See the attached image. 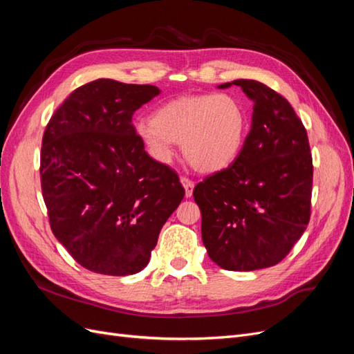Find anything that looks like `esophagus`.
Here are the masks:
<instances>
[{"mask_svg": "<svg viewBox=\"0 0 354 354\" xmlns=\"http://www.w3.org/2000/svg\"><path fill=\"white\" fill-rule=\"evenodd\" d=\"M180 181H181V185L185 186L186 196H187V198H190L192 195H194V187H195V183H194V181H192L190 178H187V177H181V178H180Z\"/></svg>", "mask_w": 354, "mask_h": 354, "instance_id": "esophagus-1", "label": "esophagus"}]
</instances>
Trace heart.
Instances as JSON below:
<instances>
[{"mask_svg":"<svg viewBox=\"0 0 354 354\" xmlns=\"http://www.w3.org/2000/svg\"><path fill=\"white\" fill-rule=\"evenodd\" d=\"M134 133L158 162H168L180 143L187 162L201 173H217L239 156L248 113L243 102L230 93L186 94L169 100L140 120Z\"/></svg>","mask_w":354,"mask_h":354,"instance_id":"1","label":"heart"}]
</instances>
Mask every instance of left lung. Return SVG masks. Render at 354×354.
<instances>
[{
  "label": "left lung",
  "instance_id": "left-lung-1",
  "mask_svg": "<svg viewBox=\"0 0 354 354\" xmlns=\"http://www.w3.org/2000/svg\"><path fill=\"white\" fill-rule=\"evenodd\" d=\"M238 85L252 100L251 130L232 165L196 185L202 241L224 270L251 272L282 261L310 220L313 162L292 106L254 80Z\"/></svg>",
  "mask_w": 354,
  "mask_h": 354
}]
</instances>
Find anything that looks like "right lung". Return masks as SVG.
<instances>
[{
  "label": "right lung",
  "instance_id": "right-lung-1",
  "mask_svg": "<svg viewBox=\"0 0 354 354\" xmlns=\"http://www.w3.org/2000/svg\"><path fill=\"white\" fill-rule=\"evenodd\" d=\"M155 85L95 80L69 94L42 137L41 189L56 239L100 274L138 273L185 196L178 176L152 159L131 124Z\"/></svg>",
  "mask_w": 354,
  "mask_h": 354
}]
</instances>
